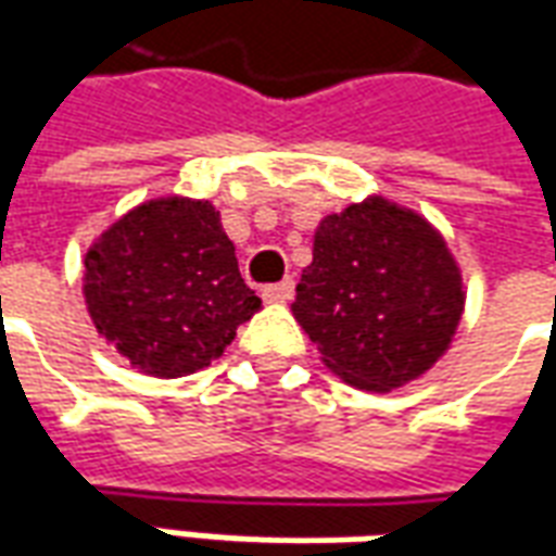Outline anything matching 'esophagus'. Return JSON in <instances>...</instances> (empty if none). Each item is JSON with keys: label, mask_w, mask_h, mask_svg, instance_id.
Masks as SVG:
<instances>
[{"label": "esophagus", "mask_w": 556, "mask_h": 556, "mask_svg": "<svg viewBox=\"0 0 556 556\" xmlns=\"http://www.w3.org/2000/svg\"><path fill=\"white\" fill-rule=\"evenodd\" d=\"M262 298L270 303H289L294 298V279H282V282H274V286H265Z\"/></svg>", "instance_id": "esophagus-1"}]
</instances>
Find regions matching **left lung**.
Wrapping results in <instances>:
<instances>
[{
    "instance_id": "8db88e82",
    "label": "left lung",
    "mask_w": 556,
    "mask_h": 556,
    "mask_svg": "<svg viewBox=\"0 0 556 556\" xmlns=\"http://www.w3.org/2000/svg\"><path fill=\"white\" fill-rule=\"evenodd\" d=\"M462 309V270L441 231L381 195L318 223L291 303L321 361L375 393L429 372Z\"/></svg>"
}]
</instances>
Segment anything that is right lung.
Returning a JSON list of instances; mask_svg holds the SVG:
<instances>
[{"label": "right lung", "instance_id": "1", "mask_svg": "<svg viewBox=\"0 0 556 556\" xmlns=\"http://www.w3.org/2000/svg\"><path fill=\"white\" fill-rule=\"evenodd\" d=\"M83 294L98 333L157 378L211 366L262 306L217 207L184 195L142 202L103 231Z\"/></svg>", "mask_w": 556, "mask_h": 556}]
</instances>
